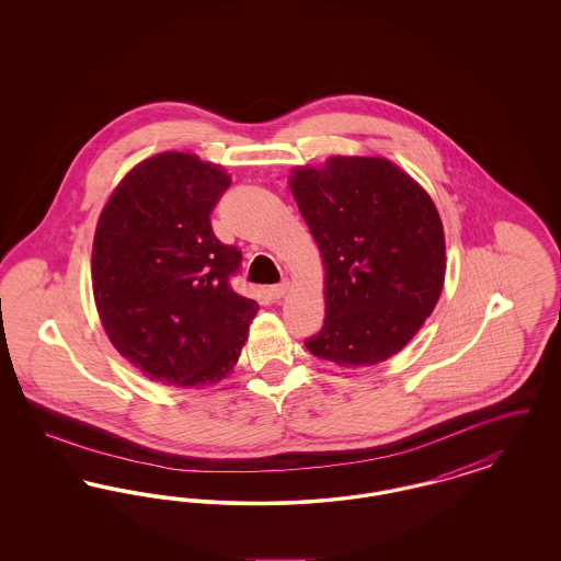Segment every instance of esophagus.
<instances>
[{"mask_svg": "<svg viewBox=\"0 0 561 561\" xmlns=\"http://www.w3.org/2000/svg\"><path fill=\"white\" fill-rule=\"evenodd\" d=\"M290 290V282H282V284H277V286H271L268 288V294L273 296V298H284L286 294Z\"/></svg>", "mask_w": 561, "mask_h": 561, "instance_id": "1", "label": "esophagus"}]
</instances>
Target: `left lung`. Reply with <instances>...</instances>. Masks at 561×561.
I'll return each mask as SVG.
<instances>
[{"label":"left lung","instance_id":"left-lung-1","mask_svg":"<svg viewBox=\"0 0 561 561\" xmlns=\"http://www.w3.org/2000/svg\"><path fill=\"white\" fill-rule=\"evenodd\" d=\"M323 263L325 320L307 348L341 368L380 364L433 313L446 240L425 188L387 158L332 156L290 176Z\"/></svg>","mask_w":561,"mask_h":561}]
</instances>
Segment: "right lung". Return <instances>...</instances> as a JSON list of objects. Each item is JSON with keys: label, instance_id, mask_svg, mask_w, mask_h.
Here are the masks:
<instances>
[{"label": "right lung", "instance_id": "right-lung-1", "mask_svg": "<svg viewBox=\"0 0 561 561\" xmlns=\"http://www.w3.org/2000/svg\"><path fill=\"white\" fill-rule=\"evenodd\" d=\"M231 185L222 165L165 151L113 188L92 243V293L111 345L168 387L233 373L259 305L231 290L241 252L210 213Z\"/></svg>", "mask_w": 561, "mask_h": 561}]
</instances>
